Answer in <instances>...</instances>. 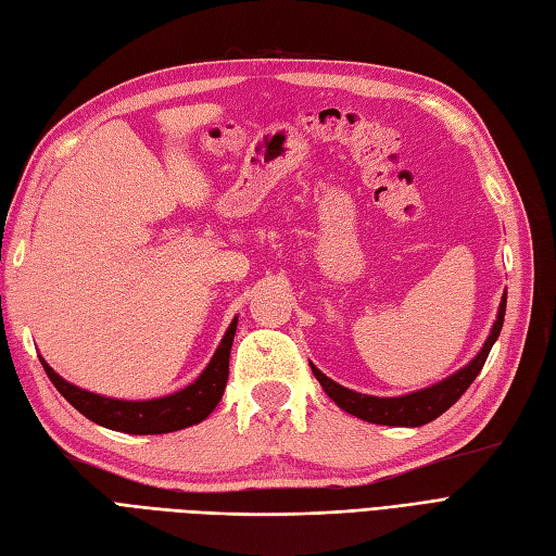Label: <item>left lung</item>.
Returning <instances> with one entry per match:
<instances>
[{
	"label": "left lung",
	"instance_id": "8db88e82",
	"mask_svg": "<svg viewBox=\"0 0 556 556\" xmlns=\"http://www.w3.org/2000/svg\"><path fill=\"white\" fill-rule=\"evenodd\" d=\"M505 304H507V294H503V302L498 308V320L493 323V329H491L486 343L482 346V351L477 353L472 363L468 367H463L460 371H456L454 377H448L426 390H418V393L402 395V397H371V395L355 393V390H349V388L334 383L332 379H327L315 365H311V369L315 374V379H318L320 386L325 388V393L332 397L343 412L363 418V421L379 424V426H407V428L430 424L438 416H442L448 407H452V404L477 379V374L482 371L486 357L491 353L493 341H496L501 334L503 318H505Z\"/></svg>",
	"mask_w": 556,
	"mask_h": 556
}]
</instances>
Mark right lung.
Masks as SVG:
<instances>
[{"instance_id": "add662e5", "label": "right lung", "mask_w": 556, "mask_h": 556, "mask_svg": "<svg viewBox=\"0 0 556 556\" xmlns=\"http://www.w3.org/2000/svg\"><path fill=\"white\" fill-rule=\"evenodd\" d=\"M236 323L238 320L233 318L227 334H224L219 343L217 353L210 359V365L203 369L201 377L185 390H179V393L159 400L128 402L88 393V390H81L67 383L63 377H58V374L47 365V359H39L43 365V371L49 374L51 383L58 388V393L63 395L74 409L81 412L86 418H91L93 424L128 434L173 432L189 428L193 424H201L203 418H207L210 412L217 407V402L224 393V386H227L229 379V355L236 334Z\"/></svg>"}]
</instances>
